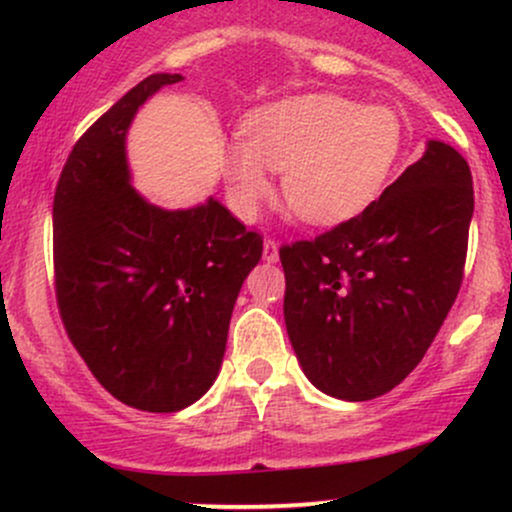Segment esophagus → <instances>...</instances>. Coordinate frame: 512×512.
<instances>
[{"label":"esophagus","mask_w":512,"mask_h":512,"mask_svg":"<svg viewBox=\"0 0 512 512\" xmlns=\"http://www.w3.org/2000/svg\"><path fill=\"white\" fill-rule=\"evenodd\" d=\"M262 257H264V262H269V264L279 262V245H276L272 238H264Z\"/></svg>","instance_id":"1"}]
</instances>
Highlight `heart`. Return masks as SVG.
<instances>
[{
    "label": "heart",
    "mask_w": 512,
    "mask_h": 512,
    "mask_svg": "<svg viewBox=\"0 0 512 512\" xmlns=\"http://www.w3.org/2000/svg\"><path fill=\"white\" fill-rule=\"evenodd\" d=\"M402 120L387 105L305 93L252 110L243 142H228L221 170L233 209L250 219L284 173L286 207L305 223H339L380 192L402 149Z\"/></svg>",
    "instance_id": "1"
}]
</instances>
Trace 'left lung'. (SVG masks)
Segmentation results:
<instances>
[{
	"label": "left lung",
	"instance_id": "8db88e82",
	"mask_svg": "<svg viewBox=\"0 0 512 512\" xmlns=\"http://www.w3.org/2000/svg\"><path fill=\"white\" fill-rule=\"evenodd\" d=\"M472 214L467 161L428 139L363 214L279 250L286 332L317 390L366 402L419 366L460 291Z\"/></svg>",
	"mask_w": 512,
	"mask_h": 512
}]
</instances>
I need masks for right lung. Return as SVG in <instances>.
Instances as JSON below:
<instances>
[{
	"label": "right lung",
	"mask_w": 512,
	"mask_h": 512,
	"mask_svg": "<svg viewBox=\"0 0 512 512\" xmlns=\"http://www.w3.org/2000/svg\"><path fill=\"white\" fill-rule=\"evenodd\" d=\"M180 74H151L69 154L52 204L57 305L96 380L134 409L180 411L207 395L262 238L221 202L163 209L139 195L127 132Z\"/></svg>",
	"instance_id": "add662e5"
}]
</instances>
